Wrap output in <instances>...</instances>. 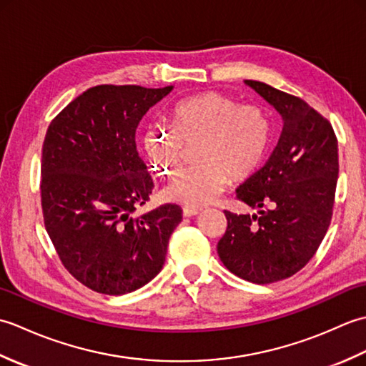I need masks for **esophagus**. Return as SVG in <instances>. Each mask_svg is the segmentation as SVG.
<instances>
[{
    "instance_id": "1",
    "label": "esophagus",
    "mask_w": 366,
    "mask_h": 366,
    "mask_svg": "<svg viewBox=\"0 0 366 366\" xmlns=\"http://www.w3.org/2000/svg\"><path fill=\"white\" fill-rule=\"evenodd\" d=\"M201 212V209L199 207H189V206H184V209H182V214H184V217H193V215H197V214H199Z\"/></svg>"
}]
</instances>
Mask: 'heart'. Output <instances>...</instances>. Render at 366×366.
Segmentation results:
<instances>
[{
  "label": "heart",
  "mask_w": 366,
  "mask_h": 366,
  "mask_svg": "<svg viewBox=\"0 0 366 366\" xmlns=\"http://www.w3.org/2000/svg\"><path fill=\"white\" fill-rule=\"evenodd\" d=\"M171 128L149 124L143 134L152 168L163 177L174 176L197 146L198 163L179 174L163 195L189 207L214 201L231 179L242 181L259 168L272 139L266 108L207 91L185 97L169 113Z\"/></svg>",
  "instance_id": "b5f03b06"
}]
</instances>
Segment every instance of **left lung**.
<instances>
[{
  "mask_svg": "<svg viewBox=\"0 0 366 366\" xmlns=\"http://www.w3.org/2000/svg\"><path fill=\"white\" fill-rule=\"evenodd\" d=\"M245 83L282 114L283 132L266 165L237 189V199L259 209L258 215L224 211L228 228L217 252L234 275L267 285L305 267L329 229L338 142L332 124L305 100L266 83Z\"/></svg>",
  "mask_w": 366,
  "mask_h": 366,
  "instance_id": "1",
  "label": "left lung"
}]
</instances>
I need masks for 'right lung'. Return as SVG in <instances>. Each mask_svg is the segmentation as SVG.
I'll use <instances>...</instances> for the list:
<instances>
[{"instance_id":"add662e5","label":"right lung","mask_w":366,"mask_h":366,"mask_svg":"<svg viewBox=\"0 0 366 366\" xmlns=\"http://www.w3.org/2000/svg\"><path fill=\"white\" fill-rule=\"evenodd\" d=\"M171 89L99 84L74 99L45 134V229L69 274L96 292L121 295L149 283L182 220V209L171 203L132 215L154 189L135 132Z\"/></svg>"}]
</instances>
